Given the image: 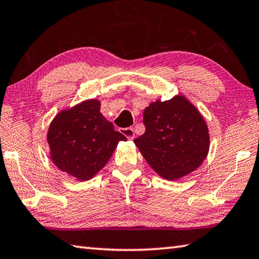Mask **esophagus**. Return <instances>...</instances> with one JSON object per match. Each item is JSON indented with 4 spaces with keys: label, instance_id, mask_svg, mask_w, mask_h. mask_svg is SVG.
<instances>
[{
    "label": "esophagus",
    "instance_id": "34e87169",
    "mask_svg": "<svg viewBox=\"0 0 259 259\" xmlns=\"http://www.w3.org/2000/svg\"><path fill=\"white\" fill-rule=\"evenodd\" d=\"M121 133L122 135H125V137L128 139V140H133L135 134H134V130L132 128V127H127V128H122L121 130Z\"/></svg>",
    "mask_w": 259,
    "mask_h": 259
}]
</instances>
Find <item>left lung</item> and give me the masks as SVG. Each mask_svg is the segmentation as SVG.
<instances>
[{
    "label": "left lung",
    "instance_id": "left-lung-1",
    "mask_svg": "<svg viewBox=\"0 0 259 259\" xmlns=\"http://www.w3.org/2000/svg\"><path fill=\"white\" fill-rule=\"evenodd\" d=\"M146 132L134 140L151 168L166 180L192 173L209 151L208 127L198 109L183 97L157 100L144 109Z\"/></svg>",
    "mask_w": 259,
    "mask_h": 259
}]
</instances>
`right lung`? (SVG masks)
<instances>
[{
	"label": "right lung",
	"mask_w": 259,
	"mask_h": 259,
	"mask_svg": "<svg viewBox=\"0 0 259 259\" xmlns=\"http://www.w3.org/2000/svg\"><path fill=\"white\" fill-rule=\"evenodd\" d=\"M50 157L59 169L78 181L101 170L119 141H126L100 112L99 100H86L54 117L48 131Z\"/></svg>",
	"instance_id": "add662e5"
}]
</instances>
